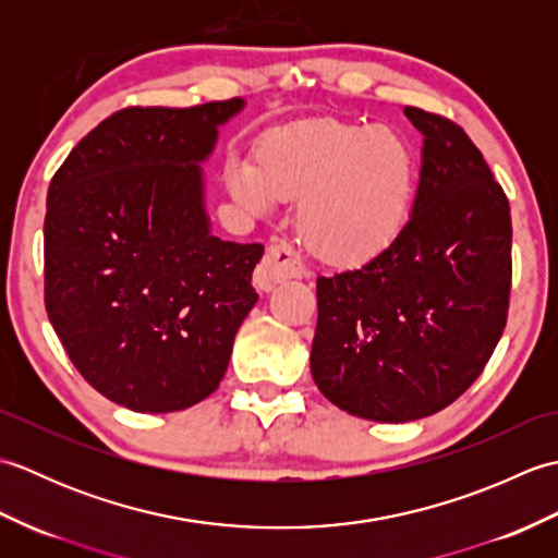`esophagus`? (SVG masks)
<instances>
[{"label":"esophagus","mask_w":558,"mask_h":558,"mask_svg":"<svg viewBox=\"0 0 558 558\" xmlns=\"http://www.w3.org/2000/svg\"><path fill=\"white\" fill-rule=\"evenodd\" d=\"M304 272L306 270L298 252L290 244L276 240L270 242L264 260H260V266L254 272V286L258 292H270L278 282L288 278H302Z\"/></svg>","instance_id":"1"}]
</instances>
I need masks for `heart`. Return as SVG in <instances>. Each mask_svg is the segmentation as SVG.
<instances>
[{
  "instance_id": "heart-1",
  "label": "heart",
  "mask_w": 558,
  "mask_h": 558,
  "mask_svg": "<svg viewBox=\"0 0 558 558\" xmlns=\"http://www.w3.org/2000/svg\"><path fill=\"white\" fill-rule=\"evenodd\" d=\"M225 182L236 204L266 213L302 198L298 228L328 264L352 266L396 240L414 194L408 141L386 126L316 122L268 136L256 160L232 158Z\"/></svg>"
}]
</instances>
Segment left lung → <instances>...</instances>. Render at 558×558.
<instances>
[{"label":"left lung","mask_w":558,"mask_h":558,"mask_svg":"<svg viewBox=\"0 0 558 558\" xmlns=\"http://www.w3.org/2000/svg\"><path fill=\"white\" fill-rule=\"evenodd\" d=\"M424 136L412 216L364 266L316 280L312 376L354 417L412 422L448 408L499 345L511 298V208L487 160L441 114Z\"/></svg>","instance_id":"8db88e82"}]
</instances>
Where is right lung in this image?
I'll return each mask as SVG.
<instances>
[{"label": "right lung", "mask_w": 558, "mask_h": 558, "mask_svg": "<svg viewBox=\"0 0 558 558\" xmlns=\"http://www.w3.org/2000/svg\"><path fill=\"white\" fill-rule=\"evenodd\" d=\"M242 108H124L52 177L45 310L78 374L117 405L174 412L208 398L258 300L264 246L210 232L198 168Z\"/></svg>", "instance_id": "obj_1"}]
</instances>
